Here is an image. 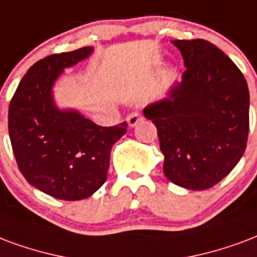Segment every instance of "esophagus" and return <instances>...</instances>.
I'll use <instances>...</instances> for the list:
<instances>
[{
  "label": "esophagus",
  "mask_w": 257,
  "mask_h": 257,
  "mask_svg": "<svg viewBox=\"0 0 257 257\" xmlns=\"http://www.w3.org/2000/svg\"><path fill=\"white\" fill-rule=\"evenodd\" d=\"M126 121H128L129 126H136L140 121H143V115H142L140 113H132V114H129Z\"/></svg>",
  "instance_id": "esophagus-1"
}]
</instances>
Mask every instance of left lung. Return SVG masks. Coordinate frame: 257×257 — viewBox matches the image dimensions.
Returning a JSON list of instances; mask_svg holds the SVG:
<instances>
[{
  "label": "left lung",
  "mask_w": 257,
  "mask_h": 257,
  "mask_svg": "<svg viewBox=\"0 0 257 257\" xmlns=\"http://www.w3.org/2000/svg\"><path fill=\"white\" fill-rule=\"evenodd\" d=\"M173 45L187 68L182 81L143 113L157 126L165 176L203 191L223 180L244 155L249 91L241 70L211 42L177 39Z\"/></svg>",
  "instance_id": "obj_1"
}]
</instances>
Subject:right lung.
I'll list each match as a JSON object with an SVG mask.
<instances>
[{
	"label": "right lung",
	"instance_id": "1",
	"mask_svg": "<svg viewBox=\"0 0 257 257\" xmlns=\"http://www.w3.org/2000/svg\"><path fill=\"white\" fill-rule=\"evenodd\" d=\"M81 47L39 60L13 95L8 128L17 166L32 187L61 200L91 196L106 181L110 151L128 123L99 126L75 110L57 109L51 88L62 70L84 60Z\"/></svg>",
	"mask_w": 257,
	"mask_h": 257
}]
</instances>
